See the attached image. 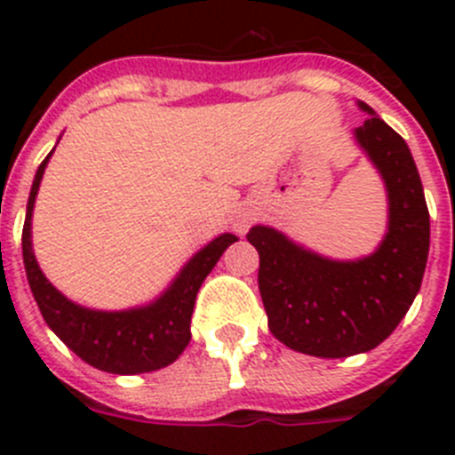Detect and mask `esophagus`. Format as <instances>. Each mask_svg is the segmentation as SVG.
Here are the masks:
<instances>
[{
    "label": "esophagus",
    "mask_w": 455,
    "mask_h": 455,
    "mask_svg": "<svg viewBox=\"0 0 455 455\" xmlns=\"http://www.w3.org/2000/svg\"><path fill=\"white\" fill-rule=\"evenodd\" d=\"M248 228H251V216H248V214L236 216V220H235V230L239 232V235H243V232H246Z\"/></svg>",
    "instance_id": "esophagus-1"
}]
</instances>
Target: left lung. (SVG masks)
Listing matches in <instances>:
<instances>
[{
    "mask_svg": "<svg viewBox=\"0 0 455 455\" xmlns=\"http://www.w3.org/2000/svg\"><path fill=\"white\" fill-rule=\"evenodd\" d=\"M357 107L369 118L353 139L387 193V230L376 251L332 259L271 225L248 232L259 252L268 331L305 355L348 357L387 339L415 300L428 259L431 219L408 143L369 104L357 100Z\"/></svg>",
    "mask_w": 455,
    "mask_h": 455,
    "instance_id": "1",
    "label": "left lung"
}]
</instances>
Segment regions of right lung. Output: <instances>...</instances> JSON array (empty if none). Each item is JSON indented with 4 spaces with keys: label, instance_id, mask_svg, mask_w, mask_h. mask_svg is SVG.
Masks as SVG:
<instances>
[{
    "label": "right lung",
    "instance_id": "add662e5",
    "mask_svg": "<svg viewBox=\"0 0 455 455\" xmlns=\"http://www.w3.org/2000/svg\"><path fill=\"white\" fill-rule=\"evenodd\" d=\"M52 155L54 150L45 156V162L36 171L22 230L24 271H27V280H29L40 315L52 328V332L72 353H77L84 363L100 371L132 376V373L156 371V369L168 367L182 355L191 339V315L200 284L216 267L225 248L239 239L230 232H223L209 241L207 246L200 248L180 268L171 284L150 303L127 309L84 307L63 296L47 280L34 255L31 219H34L36 196H38L40 182H43Z\"/></svg>",
    "mask_w": 455,
    "mask_h": 455
}]
</instances>
